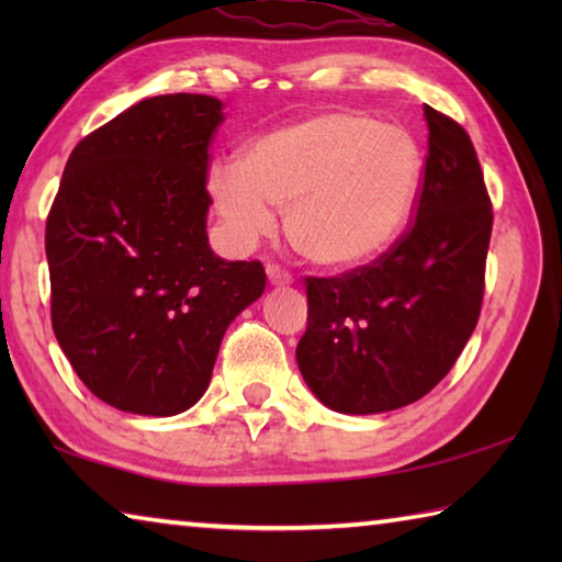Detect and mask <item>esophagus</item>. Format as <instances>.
I'll return each instance as SVG.
<instances>
[{
	"label": "esophagus",
	"mask_w": 562,
	"mask_h": 562,
	"mask_svg": "<svg viewBox=\"0 0 562 562\" xmlns=\"http://www.w3.org/2000/svg\"><path fill=\"white\" fill-rule=\"evenodd\" d=\"M268 278H270V282L272 284H292V272H288L282 268V265H278V262H270L268 265Z\"/></svg>",
	"instance_id": "34e87169"
}]
</instances>
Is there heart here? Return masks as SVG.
I'll list each match as a JSON object with an SVG mask.
<instances>
[{
  "instance_id": "obj_1",
  "label": "heart",
  "mask_w": 562,
  "mask_h": 562,
  "mask_svg": "<svg viewBox=\"0 0 562 562\" xmlns=\"http://www.w3.org/2000/svg\"><path fill=\"white\" fill-rule=\"evenodd\" d=\"M418 180L422 154L404 128L339 109L265 133L240 166L217 164L207 186L237 243L268 237L272 207L304 260L351 268L402 235Z\"/></svg>"
}]
</instances>
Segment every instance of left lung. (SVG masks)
Returning a JSON list of instances; mask_svg holds the SVG:
<instances>
[{
    "instance_id": "left-lung-1",
    "label": "left lung",
    "mask_w": 562,
    "mask_h": 562,
    "mask_svg": "<svg viewBox=\"0 0 562 562\" xmlns=\"http://www.w3.org/2000/svg\"><path fill=\"white\" fill-rule=\"evenodd\" d=\"M429 154L412 223L374 262L307 278L304 382L341 414L414 404L451 372L486 290L493 207L469 133L424 106Z\"/></svg>"
}]
</instances>
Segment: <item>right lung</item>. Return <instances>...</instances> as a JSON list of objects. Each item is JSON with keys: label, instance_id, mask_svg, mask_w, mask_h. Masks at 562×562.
Segmentation results:
<instances>
[{"label": "right lung", "instance_id": "add662e5", "mask_svg": "<svg viewBox=\"0 0 562 562\" xmlns=\"http://www.w3.org/2000/svg\"><path fill=\"white\" fill-rule=\"evenodd\" d=\"M223 119L201 93L138 101L76 144L46 215L56 341L121 412L193 406L227 325L268 282L260 260L207 245V150Z\"/></svg>", "mask_w": 562, "mask_h": 562}]
</instances>
